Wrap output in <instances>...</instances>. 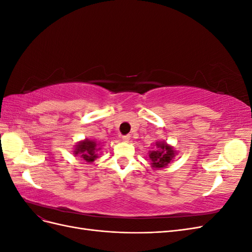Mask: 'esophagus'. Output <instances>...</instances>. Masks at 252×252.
<instances>
[{
    "instance_id": "esophagus-1",
    "label": "esophagus",
    "mask_w": 252,
    "mask_h": 252,
    "mask_svg": "<svg viewBox=\"0 0 252 252\" xmlns=\"http://www.w3.org/2000/svg\"><path fill=\"white\" fill-rule=\"evenodd\" d=\"M122 139H123L124 142H129V140H130V135H129V134L123 135V136H122Z\"/></svg>"
}]
</instances>
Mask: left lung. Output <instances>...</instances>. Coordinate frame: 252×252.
I'll return each mask as SVG.
<instances>
[{"instance_id":"obj_1","label":"left lung","mask_w":252,"mask_h":252,"mask_svg":"<svg viewBox=\"0 0 252 252\" xmlns=\"http://www.w3.org/2000/svg\"><path fill=\"white\" fill-rule=\"evenodd\" d=\"M178 152L174 150L171 145L165 141L156 142L154 149L149 151V158L151 161V167L156 170L165 168L174 159Z\"/></svg>"}]
</instances>
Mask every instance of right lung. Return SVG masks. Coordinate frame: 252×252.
<instances>
[{
    "mask_svg": "<svg viewBox=\"0 0 252 252\" xmlns=\"http://www.w3.org/2000/svg\"><path fill=\"white\" fill-rule=\"evenodd\" d=\"M98 150H101L100 143L95 142L94 140L85 139L78 142L77 145H74L73 155L74 157L79 156L84 161L91 164L97 158Z\"/></svg>",
    "mask_w": 252,
    "mask_h": 252,
    "instance_id": "add662e5",
    "label": "right lung"
}]
</instances>
